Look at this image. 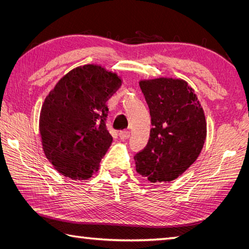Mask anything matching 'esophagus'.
<instances>
[{"label":"esophagus","mask_w":249,"mask_h":249,"mask_svg":"<svg viewBox=\"0 0 249 249\" xmlns=\"http://www.w3.org/2000/svg\"><path fill=\"white\" fill-rule=\"evenodd\" d=\"M129 136H130L129 131H120V133H119V137H120V138H121L122 140L128 139Z\"/></svg>","instance_id":"obj_1"}]
</instances>
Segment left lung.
Returning a JSON list of instances; mask_svg holds the SVG:
<instances>
[{
  "instance_id": "obj_1",
  "label": "left lung",
  "mask_w": 249,
  "mask_h": 249,
  "mask_svg": "<svg viewBox=\"0 0 249 249\" xmlns=\"http://www.w3.org/2000/svg\"><path fill=\"white\" fill-rule=\"evenodd\" d=\"M149 106L152 129L145 149L135 155L136 170L152 183L171 182L197 160L206 122L194 89L182 79L139 82Z\"/></svg>"
}]
</instances>
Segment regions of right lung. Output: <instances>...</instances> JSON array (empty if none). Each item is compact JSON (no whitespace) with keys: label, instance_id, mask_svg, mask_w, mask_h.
Wrapping results in <instances>:
<instances>
[{"label":"right lung","instance_id":"obj_1","mask_svg":"<svg viewBox=\"0 0 249 249\" xmlns=\"http://www.w3.org/2000/svg\"><path fill=\"white\" fill-rule=\"evenodd\" d=\"M122 84L104 67L88 64L61 78L46 97L39 133L46 157L71 179H88L112 143L106 127L108 98Z\"/></svg>","mask_w":249,"mask_h":249}]
</instances>
